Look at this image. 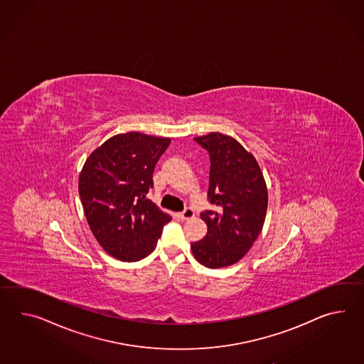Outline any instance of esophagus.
Wrapping results in <instances>:
<instances>
[{"mask_svg": "<svg viewBox=\"0 0 364 364\" xmlns=\"http://www.w3.org/2000/svg\"><path fill=\"white\" fill-rule=\"evenodd\" d=\"M193 215H195L193 209H191V208H186V210H183L181 213H178V218H180V220H183V221H186V220L192 218Z\"/></svg>", "mask_w": 364, "mask_h": 364, "instance_id": "34e87169", "label": "esophagus"}]
</instances>
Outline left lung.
<instances>
[{"label": "left lung", "instance_id": "1", "mask_svg": "<svg viewBox=\"0 0 364 364\" xmlns=\"http://www.w3.org/2000/svg\"><path fill=\"white\" fill-rule=\"evenodd\" d=\"M195 141L209 152L208 200L215 210L201 213L208 232L191 248L203 266H231L247 254L263 229L266 181L254 155L229 135L210 133Z\"/></svg>", "mask_w": 364, "mask_h": 364}]
</instances>
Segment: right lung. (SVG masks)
<instances>
[{"mask_svg":"<svg viewBox=\"0 0 364 364\" xmlns=\"http://www.w3.org/2000/svg\"><path fill=\"white\" fill-rule=\"evenodd\" d=\"M169 138L118 134L89 155L79 195L89 228L101 247L122 262L150 255L172 217L147 198L152 173Z\"/></svg>","mask_w":364,"mask_h":364,"instance_id":"obj_1","label":"right lung"}]
</instances>
